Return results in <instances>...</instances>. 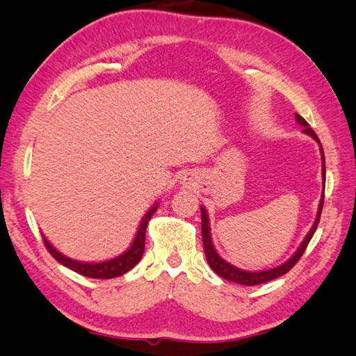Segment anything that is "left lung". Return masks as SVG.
I'll return each instance as SVG.
<instances>
[{
    "mask_svg": "<svg viewBox=\"0 0 356 356\" xmlns=\"http://www.w3.org/2000/svg\"><path fill=\"white\" fill-rule=\"evenodd\" d=\"M295 119H297V122L300 125H303L305 127V134H308L309 136L314 138L317 143L318 138L314 134V130L309 127V124L306 122V120L300 116V114H295ZM321 152H322V176L325 179V155H323V149L321 146ZM322 207H323V195H322V200L321 204H318V212H317V218L314 221V226L311 227V231L308 236L305 237L303 243L300 245V248L297 250V252L289 259L287 262H284L280 267H275V268H270V270H265V272H245V270H240L237 267H234L229 262H226L225 259H221L218 256V252L215 251L213 248V243H212V238H210V229H209V216L206 213V210L204 207H201V216H202V243H204V251H206V257H207V262L210 265V268L213 270V272L221 276V278H225L227 281H232V282H237V284H242V286H257V284H264V282H268L272 280L280 278V276L286 275L289 270H291L295 264L300 261V257L303 256L305 250L308 248V243L311 242L312 236H314L316 229L318 221H321V213H322Z\"/></svg>",
    "mask_w": 356,
    "mask_h": 356,
    "instance_id": "left-lung-1",
    "label": "left lung"
}]
</instances>
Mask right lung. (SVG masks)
<instances>
[{
  "label": "right lung",
  "mask_w": 356,
  "mask_h": 356,
  "mask_svg": "<svg viewBox=\"0 0 356 356\" xmlns=\"http://www.w3.org/2000/svg\"><path fill=\"white\" fill-rule=\"evenodd\" d=\"M156 206H154L152 209L149 210L144 216L140 227H138L136 237L131 243L130 248L120 254L118 257L111 259V261H105V262H99V264H84V262H78L74 261V259L65 257L61 252L56 251L53 246L50 245V242L44 237V243L45 248L48 250V252L56 259L59 264L65 265V267L74 270V272L80 273L86 278H95V280H110V278H116V276H120L124 273H127L129 270H131L135 265L140 262V259L144 252V243H146V227L149 220L152 218V215L155 213Z\"/></svg>",
  "instance_id": "obj_1"
}]
</instances>
